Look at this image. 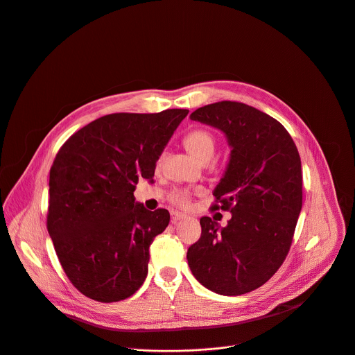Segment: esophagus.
<instances>
[{"mask_svg": "<svg viewBox=\"0 0 355 355\" xmlns=\"http://www.w3.org/2000/svg\"><path fill=\"white\" fill-rule=\"evenodd\" d=\"M186 217H187V216L182 214V212H179V211H172V212H171V220H172V224H176V223H179V221L184 220Z\"/></svg>", "mask_w": 355, "mask_h": 355, "instance_id": "obj_1", "label": "esophagus"}]
</instances>
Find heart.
<instances>
[{"mask_svg": "<svg viewBox=\"0 0 355 355\" xmlns=\"http://www.w3.org/2000/svg\"><path fill=\"white\" fill-rule=\"evenodd\" d=\"M183 144L187 151L198 161L209 159L216 150V138L209 131L202 128H196L187 132L183 138ZM172 204L179 207H187L190 202V193L186 190L176 189L169 194Z\"/></svg>", "mask_w": 355, "mask_h": 355, "instance_id": "b5f03b06", "label": "heart"}]
</instances>
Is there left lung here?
<instances>
[{
    "label": "left lung",
    "instance_id": "obj_1",
    "mask_svg": "<svg viewBox=\"0 0 355 355\" xmlns=\"http://www.w3.org/2000/svg\"><path fill=\"white\" fill-rule=\"evenodd\" d=\"M190 119L221 130L231 147L227 171L212 191L214 208L231 211L228 225L202 217L201 236L187 250L201 286L242 295L286 260L302 208V169L294 139L279 121L241 102L202 106Z\"/></svg>",
    "mask_w": 355,
    "mask_h": 355
}]
</instances>
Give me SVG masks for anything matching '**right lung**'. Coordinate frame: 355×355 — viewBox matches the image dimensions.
<instances>
[{
	"label": "right lung",
	"mask_w": 355,
	"mask_h": 355,
	"mask_svg": "<svg viewBox=\"0 0 355 355\" xmlns=\"http://www.w3.org/2000/svg\"><path fill=\"white\" fill-rule=\"evenodd\" d=\"M187 109L113 113L71 135L49 180L47 231L73 286L98 302L131 297L148 274L150 246L165 231V208L148 211L134 197Z\"/></svg>",
	"instance_id": "1"
}]
</instances>
